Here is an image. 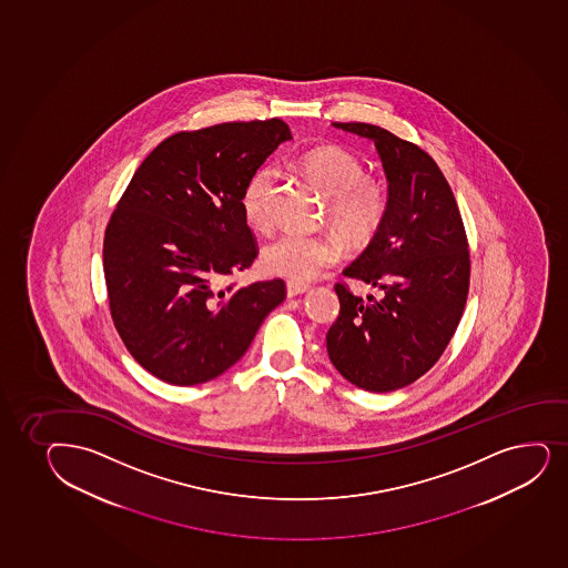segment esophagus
<instances>
[{
	"label": "esophagus",
	"mask_w": 568,
	"mask_h": 568,
	"mask_svg": "<svg viewBox=\"0 0 568 568\" xmlns=\"http://www.w3.org/2000/svg\"><path fill=\"white\" fill-rule=\"evenodd\" d=\"M305 292H308L307 284H300V282H287L286 284L287 297H297V295H303Z\"/></svg>",
	"instance_id": "1"
}]
</instances>
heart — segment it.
I'll list each match as a JSON object with an SVG mask.
<instances>
[{"label": "heart", "instance_id": "b5f03b06", "mask_svg": "<svg viewBox=\"0 0 568 568\" xmlns=\"http://www.w3.org/2000/svg\"><path fill=\"white\" fill-rule=\"evenodd\" d=\"M300 166L326 196L327 222L343 239L351 244H365L377 235L388 212V193L378 180L365 176V166L358 156L345 148L324 145L301 156ZM273 182V166L263 164L244 185L241 206L250 227H268V195ZM341 254L343 246L333 235L284 233L265 244L261 265L274 276L307 282L320 271L332 267Z\"/></svg>", "mask_w": 568, "mask_h": 568}]
</instances>
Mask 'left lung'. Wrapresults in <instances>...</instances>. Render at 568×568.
I'll return each instance as SVG.
<instances>
[{"label": "left lung", "instance_id": "left-lung-1", "mask_svg": "<svg viewBox=\"0 0 568 568\" xmlns=\"http://www.w3.org/2000/svg\"><path fill=\"white\" fill-rule=\"evenodd\" d=\"M372 140L388 180V212L369 246L343 271L383 290L367 301L335 284L339 316L327 354L367 392L412 385L457 332L469 286L468 239L457 201L436 161L412 142L367 123H333Z\"/></svg>", "mask_w": 568, "mask_h": 568}]
</instances>
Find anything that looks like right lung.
Returning <instances> with one entry per match:
<instances>
[{
    "mask_svg": "<svg viewBox=\"0 0 568 568\" xmlns=\"http://www.w3.org/2000/svg\"><path fill=\"white\" fill-rule=\"evenodd\" d=\"M292 132L282 119L166 138L138 166L104 236L111 318L126 351L164 383L220 377L286 297L281 278L220 282L257 255L241 196Z\"/></svg>",
    "mask_w": 568,
    "mask_h": 568,
    "instance_id": "add662e5",
    "label": "right lung"
}]
</instances>
